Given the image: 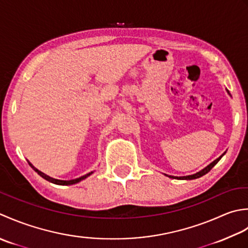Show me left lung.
<instances>
[{"label": "left lung", "instance_id": "8db88e82", "mask_svg": "<svg viewBox=\"0 0 248 248\" xmlns=\"http://www.w3.org/2000/svg\"><path fill=\"white\" fill-rule=\"evenodd\" d=\"M228 93H229V92H228ZM223 155H224V154H223ZM223 155L219 156V157L217 158V159H215V160L213 161V163H211L209 166H206L204 169H202L201 171H199V172H197L196 174H193V175H187V176H180V178H178V176H176V178H175V176H172V175H168V176H169V178H172V179H180V180H194V179H198V178H200V176H202V175H204V174L208 173L209 171H210L212 168H213V167H214L217 163H218L219 159H220L221 157H223Z\"/></svg>", "mask_w": 248, "mask_h": 248}]
</instances>
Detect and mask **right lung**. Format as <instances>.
<instances>
[{
    "label": "right lung",
    "instance_id": "add662e5",
    "mask_svg": "<svg viewBox=\"0 0 248 248\" xmlns=\"http://www.w3.org/2000/svg\"><path fill=\"white\" fill-rule=\"evenodd\" d=\"M30 164V163H29ZM30 166L32 167V168L36 171V172L42 176V178H44L45 180H47V181H49V182H51V183H53V184H58V185H72V184H76V183H78V182H80L81 180H83V179H85V178H88L89 175H91L92 174V172H90V173H88V174H85V175H83V176H80V178H78V179H75V180H69V181H62V180H57V179H53V178H50V176H48L47 174H45V173H43L42 171H39V170H37L36 168H35V167L32 165V164H30Z\"/></svg>",
    "mask_w": 248,
    "mask_h": 248
}]
</instances>
